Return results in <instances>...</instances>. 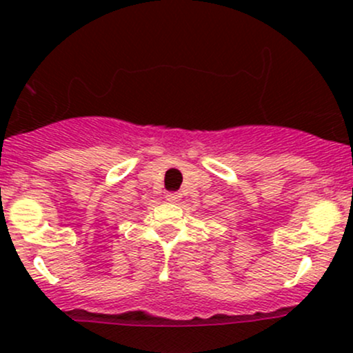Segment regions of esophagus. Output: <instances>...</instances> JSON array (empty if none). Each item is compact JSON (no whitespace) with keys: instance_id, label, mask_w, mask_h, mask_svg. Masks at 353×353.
I'll list each match as a JSON object with an SVG mask.
<instances>
[{"instance_id":"1","label":"esophagus","mask_w":353,"mask_h":353,"mask_svg":"<svg viewBox=\"0 0 353 353\" xmlns=\"http://www.w3.org/2000/svg\"><path fill=\"white\" fill-rule=\"evenodd\" d=\"M179 197H181L179 192H168V194H165V199H168L169 202H177V201H179Z\"/></svg>"}]
</instances>
